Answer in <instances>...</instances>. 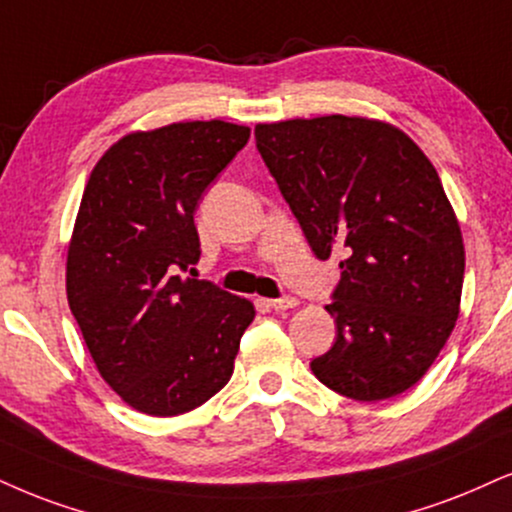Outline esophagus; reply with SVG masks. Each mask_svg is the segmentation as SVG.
<instances>
[{
	"label": "esophagus",
	"instance_id": "34e87169",
	"mask_svg": "<svg viewBox=\"0 0 512 512\" xmlns=\"http://www.w3.org/2000/svg\"><path fill=\"white\" fill-rule=\"evenodd\" d=\"M261 301L268 308H273V311H287V308L299 306V299H296V296H280V299H261Z\"/></svg>",
	"mask_w": 512,
	"mask_h": 512
}]
</instances>
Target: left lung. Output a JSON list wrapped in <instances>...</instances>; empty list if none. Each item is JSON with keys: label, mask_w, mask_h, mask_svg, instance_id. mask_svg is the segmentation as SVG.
Here are the masks:
<instances>
[{"label": "left lung", "mask_w": 512, "mask_h": 512, "mask_svg": "<svg viewBox=\"0 0 512 512\" xmlns=\"http://www.w3.org/2000/svg\"><path fill=\"white\" fill-rule=\"evenodd\" d=\"M256 147L313 254L342 256L327 313L325 387L356 401L403 394L458 320L463 235L437 170L406 132L358 116L256 125Z\"/></svg>", "instance_id": "obj_1"}]
</instances>
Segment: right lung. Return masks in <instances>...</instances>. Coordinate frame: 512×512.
<instances>
[{"instance_id":"1","label":"right lung","mask_w":512,"mask_h":512,"mask_svg":"<svg viewBox=\"0 0 512 512\" xmlns=\"http://www.w3.org/2000/svg\"><path fill=\"white\" fill-rule=\"evenodd\" d=\"M249 135L225 121L132 132L87 180L68 246V306L99 375L140 413L194 410L235 370L254 304L180 273L201 254V194Z\"/></svg>"}]
</instances>
